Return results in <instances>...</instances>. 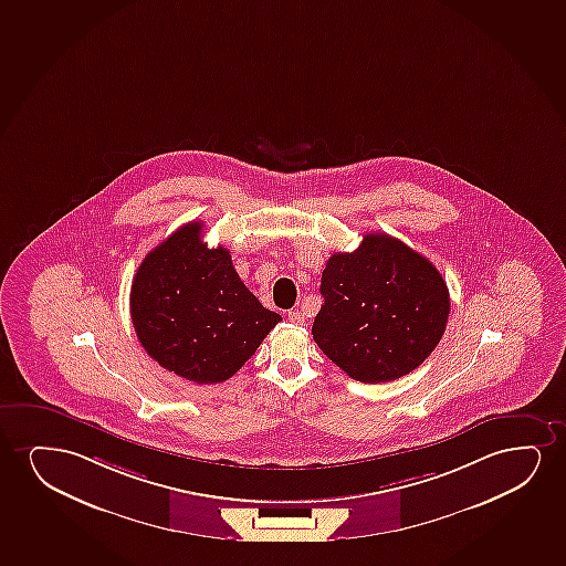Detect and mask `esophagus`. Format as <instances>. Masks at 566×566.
Here are the masks:
<instances>
[{"mask_svg": "<svg viewBox=\"0 0 566 566\" xmlns=\"http://www.w3.org/2000/svg\"><path fill=\"white\" fill-rule=\"evenodd\" d=\"M287 321L292 324H297V326H303L305 324V315H303L302 311H290L287 313Z\"/></svg>", "mask_w": 566, "mask_h": 566, "instance_id": "esophagus-1", "label": "esophagus"}]
</instances>
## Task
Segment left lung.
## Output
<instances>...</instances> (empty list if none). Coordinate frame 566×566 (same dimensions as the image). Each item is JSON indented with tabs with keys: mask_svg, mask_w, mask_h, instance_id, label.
<instances>
[{
	"mask_svg": "<svg viewBox=\"0 0 566 566\" xmlns=\"http://www.w3.org/2000/svg\"><path fill=\"white\" fill-rule=\"evenodd\" d=\"M313 338L345 375L391 382L424 363L449 316L448 284L428 259L388 234L334 253L321 280Z\"/></svg>",
	"mask_w": 566,
	"mask_h": 566,
	"instance_id": "obj_1",
	"label": "left lung"
}]
</instances>
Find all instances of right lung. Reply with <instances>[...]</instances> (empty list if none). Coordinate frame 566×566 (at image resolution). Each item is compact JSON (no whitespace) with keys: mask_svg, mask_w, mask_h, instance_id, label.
<instances>
[{"mask_svg":"<svg viewBox=\"0 0 566 566\" xmlns=\"http://www.w3.org/2000/svg\"><path fill=\"white\" fill-rule=\"evenodd\" d=\"M188 222L147 253L133 290L134 331L151 359L196 384L234 376L282 321L235 272L227 248H207Z\"/></svg>","mask_w":566,"mask_h":566,"instance_id":"1","label":"right lung"}]
</instances>
